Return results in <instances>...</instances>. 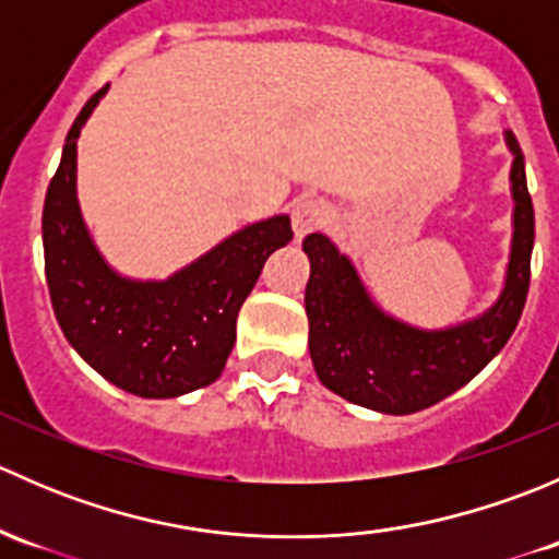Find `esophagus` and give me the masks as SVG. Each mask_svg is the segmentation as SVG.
Segmentation results:
<instances>
[{
    "label": "esophagus",
    "instance_id": "34e87169",
    "mask_svg": "<svg viewBox=\"0 0 559 559\" xmlns=\"http://www.w3.org/2000/svg\"><path fill=\"white\" fill-rule=\"evenodd\" d=\"M330 218V211L321 200H300L292 211V229H295V238L302 240L306 235L316 233L321 224H326Z\"/></svg>",
    "mask_w": 559,
    "mask_h": 559
}]
</instances>
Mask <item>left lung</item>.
<instances>
[{
	"label": "left lung",
	"instance_id": "1",
	"mask_svg": "<svg viewBox=\"0 0 559 559\" xmlns=\"http://www.w3.org/2000/svg\"><path fill=\"white\" fill-rule=\"evenodd\" d=\"M514 197V235L503 292L476 319L443 330H421L389 316L370 297L357 267L326 235L302 240L311 262L306 313L308 348L319 381L343 400L379 414H416L441 403L481 373L514 335L530 289L535 240L533 202L520 143L506 132Z\"/></svg>",
	"mask_w": 559,
	"mask_h": 559
}]
</instances>
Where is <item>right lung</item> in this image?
<instances>
[{
	"label": "right lung",
	"mask_w": 559,
	"mask_h": 559,
	"mask_svg": "<svg viewBox=\"0 0 559 559\" xmlns=\"http://www.w3.org/2000/svg\"><path fill=\"white\" fill-rule=\"evenodd\" d=\"M99 88L67 132L43 207L45 278L70 346L110 384L138 397H178L222 376L238 311L264 262L292 240L289 216L248 224L165 281L127 278L107 264L78 202V138Z\"/></svg>",
	"instance_id": "right-lung-1"
}]
</instances>
